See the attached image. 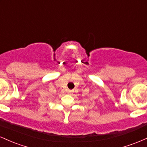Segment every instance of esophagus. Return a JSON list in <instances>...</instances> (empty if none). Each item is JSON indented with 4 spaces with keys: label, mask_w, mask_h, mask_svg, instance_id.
Returning a JSON list of instances; mask_svg holds the SVG:
<instances>
[{
    "label": "esophagus",
    "mask_w": 147,
    "mask_h": 147,
    "mask_svg": "<svg viewBox=\"0 0 147 147\" xmlns=\"http://www.w3.org/2000/svg\"><path fill=\"white\" fill-rule=\"evenodd\" d=\"M68 92H72V90H68Z\"/></svg>",
    "instance_id": "1"
}]
</instances>
